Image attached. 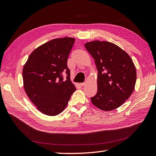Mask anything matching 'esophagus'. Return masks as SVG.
Masks as SVG:
<instances>
[{
  "label": "esophagus",
  "instance_id": "1",
  "mask_svg": "<svg viewBox=\"0 0 156 156\" xmlns=\"http://www.w3.org/2000/svg\"><path fill=\"white\" fill-rule=\"evenodd\" d=\"M86 84V82H83V83H80V85H81L82 86H85Z\"/></svg>",
  "mask_w": 156,
  "mask_h": 156
}]
</instances>
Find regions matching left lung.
<instances>
[{"mask_svg":"<svg viewBox=\"0 0 156 156\" xmlns=\"http://www.w3.org/2000/svg\"><path fill=\"white\" fill-rule=\"evenodd\" d=\"M85 47L95 60L98 72V91L91 101L103 111L118 108L133 92L136 71L130 56L108 41L86 43Z\"/></svg>","mask_w":156,"mask_h":156,"instance_id":"obj_1","label":"left lung"}]
</instances>
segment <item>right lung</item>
Listing matches in <instances>:
<instances>
[{"label": "right lung", "mask_w": 156, "mask_h": 156, "mask_svg": "<svg viewBox=\"0 0 156 156\" xmlns=\"http://www.w3.org/2000/svg\"><path fill=\"white\" fill-rule=\"evenodd\" d=\"M74 38L51 40L31 53L23 66L24 90L30 100L43 114L55 116L65 109L76 87L70 80L67 66ZM67 74L65 81L62 75Z\"/></svg>", "instance_id": "right-lung-1"}]
</instances>
